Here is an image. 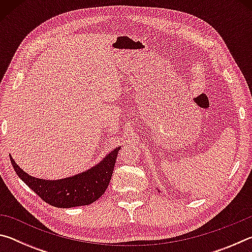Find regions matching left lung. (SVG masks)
Returning <instances> with one entry per match:
<instances>
[{
    "label": "left lung",
    "instance_id": "obj_1",
    "mask_svg": "<svg viewBox=\"0 0 252 252\" xmlns=\"http://www.w3.org/2000/svg\"><path fill=\"white\" fill-rule=\"evenodd\" d=\"M158 192H160V191H159V190H158Z\"/></svg>",
    "mask_w": 252,
    "mask_h": 252
}]
</instances>
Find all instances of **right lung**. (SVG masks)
Returning <instances> with one entry per match:
<instances>
[{"instance_id": "1", "label": "right lung", "mask_w": 252, "mask_h": 252, "mask_svg": "<svg viewBox=\"0 0 252 252\" xmlns=\"http://www.w3.org/2000/svg\"><path fill=\"white\" fill-rule=\"evenodd\" d=\"M120 149L121 147L114 149L90 169L59 180H45L30 176L16 164L11 155L10 159L21 180L43 201L57 208H73L91 204L105 192Z\"/></svg>"}]
</instances>
